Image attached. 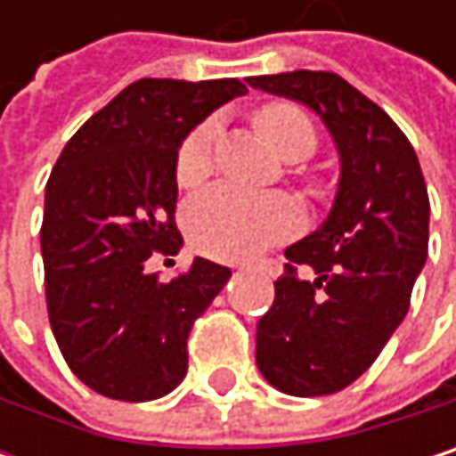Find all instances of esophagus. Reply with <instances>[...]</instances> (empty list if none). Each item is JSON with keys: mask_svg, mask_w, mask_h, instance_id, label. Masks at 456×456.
Masks as SVG:
<instances>
[{"mask_svg": "<svg viewBox=\"0 0 456 456\" xmlns=\"http://www.w3.org/2000/svg\"><path fill=\"white\" fill-rule=\"evenodd\" d=\"M248 269H258V272H266L269 277H277L282 272V261L280 258H264V261L248 264Z\"/></svg>", "mask_w": 456, "mask_h": 456, "instance_id": "1", "label": "esophagus"}]
</instances>
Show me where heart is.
Here are the masks:
<instances>
[{"mask_svg": "<svg viewBox=\"0 0 456 456\" xmlns=\"http://www.w3.org/2000/svg\"><path fill=\"white\" fill-rule=\"evenodd\" d=\"M256 126L269 144L288 160L312 155L317 129L293 102H266L256 110ZM216 124H200L182 142L176 155V182L198 187L214 171ZM301 206L282 192H250L237 184H214L198 192L184 208L190 240L208 256L237 261L290 237L301 227Z\"/></svg>", "mask_w": 456, "mask_h": 456, "instance_id": "obj_1", "label": "heart"}]
</instances>
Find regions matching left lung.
<instances>
[{"instance_id": "obj_1", "label": "left lung", "mask_w": 456, "mask_h": 456, "mask_svg": "<svg viewBox=\"0 0 456 456\" xmlns=\"http://www.w3.org/2000/svg\"><path fill=\"white\" fill-rule=\"evenodd\" d=\"M248 84L306 105L338 150L332 208L285 250L256 327V364L277 391L327 396L364 375L407 317L428 258V187L410 139L340 76L293 70Z\"/></svg>"}]
</instances>
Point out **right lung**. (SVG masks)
Segmentation results:
<instances>
[{"label": "right lung", "mask_w": 456, "mask_h": 456, "mask_svg": "<svg viewBox=\"0 0 456 456\" xmlns=\"http://www.w3.org/2000/svg\"><path fill=\"white\" fill-rule=\"evenodd\" d=\"M237 78H139L60 152L45 192L42 256L49 324L73 375L118 402H152L187 375L192 322L222 293L227 266L195 258L160 282L147 258L176 256V155Z\"/></svg>", "instance_id": "right-lung-1"}]
</instances>
